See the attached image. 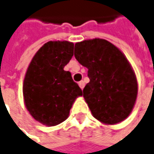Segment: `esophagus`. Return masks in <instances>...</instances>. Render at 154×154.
<instances>
[{
	"instance_id": "34e87169",
	"label": "esophagus",
	"mask_w": 154,
	"mask_h": 154,
	"mask_svg": "<svg viewBox=\"0 0 154 154\" xmlns=\"http://www.w3.org/2000/svg\"><path fill=\"white\" fill-rule=\"evenodd\" d=\"M79 85L80 88H81V89H83V88H84V87H85V82H84V81L82 80V81L79 82Z\"/></svg>"
}]
</instances>
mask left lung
<instances>
[{
	"label": "left lung",
	"mask_w": 154,
	"mask_h": 154,
	"mask_svg": "<svg viewBox=\"0 0 154 154\" xmlns=\"http://www.w3.org/2000/svg\"><path fill=\"white\" fill-rule=\"evenodd\" d=\"M75 57L88 70L89 82L83 97L93 116L106 124H116L131 112L138 85L124 54L104 39L75 45Z\"/></svg>",
	"instance_id": "1"
}]
</instances>
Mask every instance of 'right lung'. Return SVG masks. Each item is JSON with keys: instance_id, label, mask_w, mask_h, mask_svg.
<instances>
[{"instance_id": "1", "label": "right lung", "mask_w": 154, "mask_h": 154, "mask_svg": "<svg viewBox=\"0 0 154 154\" xmlns=\"http://www.w3.org/2000/svg\"><path fill=\"white\" fill-rule=\"evenodd\" d=\"M74 44L56 41L45 44L32 57L23 81L25 106L35 119L56 126L69 115L82 90L64 66L73 57Z\"/></svg>"}]
</instances>
